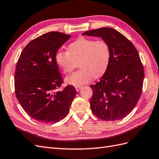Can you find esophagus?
<instances>
[{"label":"esophagus","instance_id":"esophagus-1","mask_svg":"<svg viewBox=\"0 0 159 159\" xmlns=\"http://www.w3.org/2000/svg\"><path fill=\"white\" fill-rule=\"evenodd\" d=\"M81 86H80V87H75V90L77 91H79L81 89Z\"/></svg>","mask_w":159,"mask_h":159}]
</instances>
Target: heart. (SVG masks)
<instances>
[{"label":"heart","instance_id":"obj_1","mask_svg":"<svg viewBox=\"0 0 159 159\" xmlns=\"http://www.w3.org/2000/svg\"><path fill=\"white\" fill-rule=\"evenodd\" d=\"M110 58V47L106 41L84 37L70 44L68 52L59 50L55 56L57 66L64 74L74 70L79 63L80 70L66 78V82L74 87L102 76L108 68Z\"/></svg>","mask_w":159,"mask_h":159}]
</instances>
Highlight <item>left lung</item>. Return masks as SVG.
Here are the masks:
<instances>
[{
  "instance_id": "1",
  "label": "left lung",
  "mask_w": 159,
  "mask_h": 159,
  "mask_svg": "<svg viewBox=\"0 0 159 159\" xmlns=\"http://www.w3.org/2000/svg\"><path fill=\"white\" fill-rule=\"evenodd\" d=\"M82 35L100 37L111 50L106 71L99 81L90 86L91 111L105 121L121 119L136 106L142 92L144 69L138 52L125 36L111 28L86 31Z\"/></svg>"
}]
</instances>
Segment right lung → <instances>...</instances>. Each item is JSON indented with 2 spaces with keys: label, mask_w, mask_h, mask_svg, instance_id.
<instances>
[{
  "label": "right lung",
  "mask_w": 159,
  "mask_h": 159,
  "mask_svg": "<svg viewBox=\"0 0 159 159\" xmlns=\"http://www.w3.org/2000/svg\"><path fill=\"white\" fill-rule=\"evenodd\" d=\"M70 37L59 32L44 34L28 43L18 60L14 76L16 97L26 113L41 123L63 119L77 93L72 85L57 90L63 79L55 56Z\"/></svg>",
  "instance_id": "add662e5"
}]
</instances>
